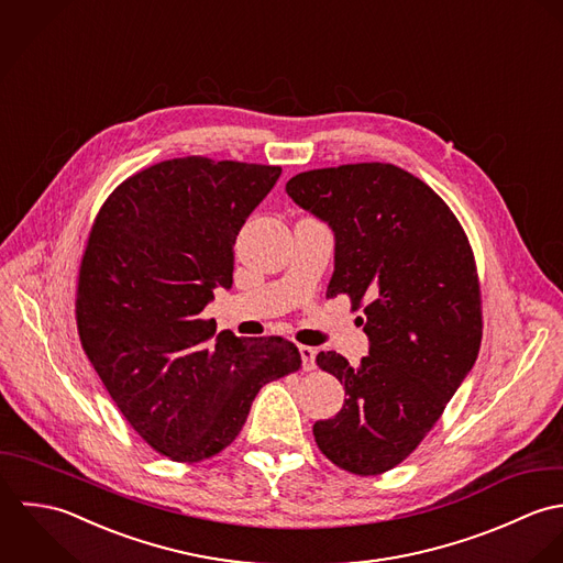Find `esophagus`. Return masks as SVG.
I'll return each instance as SVG.
<instances>
[{
	"instance_id": "obj_1",
	"label": "esophagus",
	"mask_w": 563,
	"mask_h": 563,
	"mask_svg": "<svg viewBox=\"0 0 563 563\" xmlns=\"http://www.w3.org/2000/svg\"><path fill=\"white\" fill-rule=\"evenodd\" d=\"M300 358H302V369L305 372H311L316 369V347L311 345H300Z\"/></svg>"
}]
</instances>
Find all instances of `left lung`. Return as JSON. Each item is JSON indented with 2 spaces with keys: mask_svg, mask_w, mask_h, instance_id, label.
Wrapping results in <instances>:
<instances>
[{
  "mask_svg": "<svg viewBox=\"0 0 563 563\" xmlns=\"http://www.w3.org/2000/svg\"><path fill=\"white\" fill-rule=\"evenodd\" d=\"M287 194L333 228L327 296L343 294L352 311L363 309L369 338L358 367L333 350L318 354L347 398L313 435L341 470L376 476L420 446L476 361L483 309L474 252L449 205L391 163L302 172Z\"/></svg>",
  "mask_w": 563,
  "mask_h": 563,
  "instance_id": "obj_1",
  "label": "left lung"
}]
</instances>
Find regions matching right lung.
Wrapping results in <instances>:
<instances>
[{
	"label": "right lung",
	"instance_id": "obj_1",
	"mask_svg": "<svg viewBox=\"0 0 563 563\" xmlns=\"http://www.w3.org/2000/svg\"><path fill=\"white\" fill-rule=\"evenodd\" d=\"M278 165L185 156L125 178L80 261L76 322L107 391L141 440L178 463L234 442L258 389L300 369L283 338L216 335L200 318L232 285L234 239Z\"/></svg>",
	"mask_w": 563,
	"mask_h": 563
}]
</instances>
